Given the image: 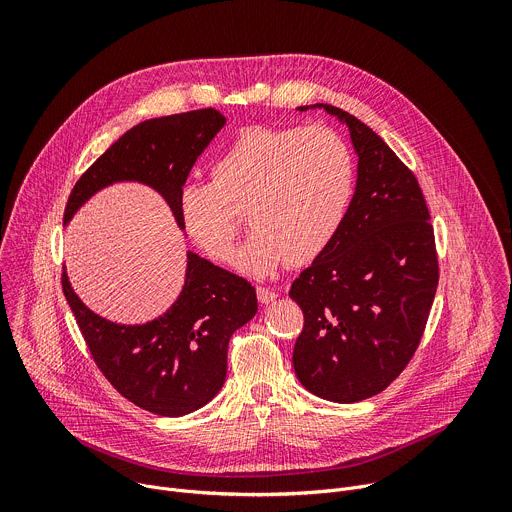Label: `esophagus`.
Instances as JSON below:
<instances>
[{"mask_svg": "<svg viewBox=\"0 0 512 512\" xmlns=\"http://www.w3.org/2000/svg\"><path fill=\"white\" fill-rule=\"evenodd\" d=\"M257 298H259L261 304H271L279 298V291L271 289V287H265V285H259L257 287Z\"/></svg>", "mask_w": 512, "mask_h": 512, "instance_id": "obj_1", "label": "esophagus"}]
</instances>
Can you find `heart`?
I'll use <instances>...</instances> for the list:
<instances>
[{"instance_id":"obj_1","label":"heart","mask_w":512,"mask_h":512,"mask_svg":"<svg viewBox=\"0 0 512 512\" xmlns=\"http://www.w3.org/2000/svg\"><path fill=\"white\" fill-rule=\"evenodd\" d=\"M210 178L180 190L184 231L208 257L231 261L247 212L255 229L237 267L269 275L287 259L304 265L326 251L352 198L354 162L330 127L253 125L214 158Z\"/></svg>"}]
</instances>
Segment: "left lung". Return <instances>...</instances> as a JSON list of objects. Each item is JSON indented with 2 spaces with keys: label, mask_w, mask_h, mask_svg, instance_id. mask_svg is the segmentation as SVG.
<instances>
[{
  "label": "left lung",
  "mask_w": 512,
  "mask_h": 512,
  "mask_svg": "<svg viewBox=\"0 0 512 512\" xmlns=\"http://www.w3.org/2000/svg\"><path fill=\"white\" fill-rule=\"evenodd\" d=\"M310 107L346 123L358 176L336 237L291 283L289 298L304 312L291 360L310 393L356 403L385 391L409 364L440 267L413 172L354 115L322 103Z\"/></svg>",
  "instance_id": "left-lung-1"
}]
</instances>
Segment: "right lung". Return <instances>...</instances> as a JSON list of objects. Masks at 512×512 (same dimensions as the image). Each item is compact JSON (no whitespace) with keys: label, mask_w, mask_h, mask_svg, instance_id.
<instances>
[{"label":"right lung","mask_w":512,"mask_h":512,"mask_svg":"<svg viewBox=\"0 0 512 512\" xmlns=\"http://www.w3.org/2000/svg\"><path fill=\"white\" fill-rule=\"evenodd\" d=\"M216 109L148 119L125 131L72 188L64 225L99 190L139 182L164 196L180 229L178 196L212 137L225 127ZM64 298L105 379L137 407L180 417L206 405L227 377L235 330L257 314L255 287L188 251L186 279L166 314L145 324H117L89 310L62 271Z\"/></svg>","instance_id":"obj_1"}]
</instances>
